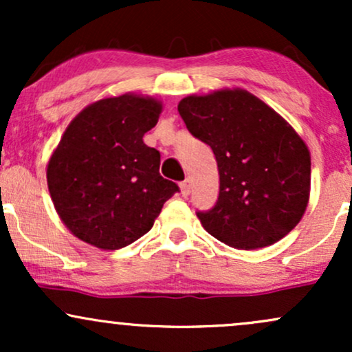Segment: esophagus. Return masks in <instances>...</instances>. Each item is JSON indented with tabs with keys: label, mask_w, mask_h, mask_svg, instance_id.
<instances>
[{
	"label": "esophagus",
	"mask_w": 352,
	"mask_h": 352,
	"mask_svg": "<svg viewBox=\"0 0 352 352\" xmlns=\"http://www.w3.org/2000/svg\"><path fill=\"white\" fill-rule=\"evenodd\" d=\"M180 192H182V195H184V197L190 195V180L188 179H185L180 184Z\"/></svg>",
	"instance_id": "esophagus-1"
}]
</instances>
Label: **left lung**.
Listing matches in <instances>:
<instances>
[{
	"instance_id": "1",
	"label": "left lung",
	"mask_w": 352,
	"mask_h": 352,
	"mask_svg": "<svg viewBox=\"0 0 352 352\" xmlns=\"http://www.w3.org/2000/svg\"><path fill=\"white\" fill-rule=\"evenodd\" d=\"M179 112L195 139L215 153L220 192L197 212L212 236L240 250L265 248L300 223L309 199L311 157L293 127L246 91L182 99Z\"/></svg>"
}]
</instances>
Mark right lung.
I'll list each match as a JSON object with an SVG mask.
<instances>
[{"label": "right lung", "mask_w": 352, "mask_h": 352, "mask_svg": "<svg viewBox=\"0 0 352 352\" xmlns=\"http://www.w3.org/2000/svg\"><path fill=\"white\" fill-rule=\"evenodd\" d=\"M160 111L155 99L124 94L91 104L64 132L47 164V187L60 220L86 243H134L180 192L160 175V152L142 140Z\"/></svg>", "instance_id": "add662e5"}]
</instances>
